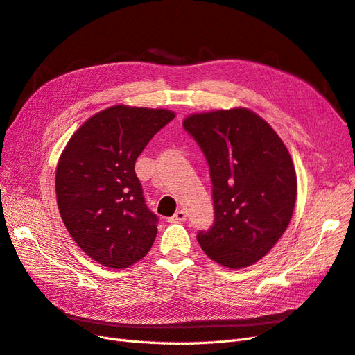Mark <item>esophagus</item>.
<instances>
[{
    "label": "esophagus",
    "instance_id": "34e87169",
    "mask_svg": "<svg viewBox=\"0 0 355 355\" xmlns=\"http://www.w3.org/2000/svg\"><path fill=\"white\" fill-rule=\"evenodd\" d=\"M184 220H187V213L184 210H178L173 216L168 218V222H171V223H178V222H184Z\"/></svg>",
    "mask_w": 355,
    "mask_h": 355
}]
</instances>
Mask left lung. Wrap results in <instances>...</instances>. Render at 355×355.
<instances>
[{"label": "left lung", "mask_w": 355, "mask_h": 355, "mask_svg": "<svg viewBox=\"0 0 355 355\" xmlns=\"http://www.w3.org/2000/svg\"><path fill=\"white\" fill-rule=\"evenodd\" d=\"M185 130L210 168L214 222L197 240L211 261L231 270L270 252L292 219L297 182L274 128L247 108L192 114Z\"/></svg>", "instance_id": "left-lung-1"}]
</instances>
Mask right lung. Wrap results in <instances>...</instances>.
Segmentation results:
<instances>
[{"label":"right lung","mask_w":355,"mask_h":355,"mask_svg":"<svg viewBox=\"0 0 355 355\" xmlns=\"http://www.w3.org/2000/svg\"><path fill=\"white\" fill-rule=\"evenodd\" d=\"M168 110L115 105L89 118L59 158L56 197L80 249L108 268H128L153 247L158 218L146 207L135 163Z\"/></svg>","instance_id":"right-lung-1"}]
</instances>
